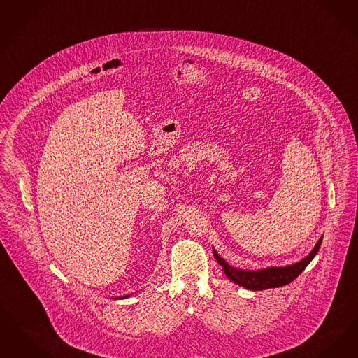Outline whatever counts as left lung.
<instances>
[{"label": "left lung", "instance_id": "obj_1", "mask_svg": "<svg viewBox=\"0 0 358 358\" xmlns=\"http://www.w3.org/2000/svg\"><path fill=\"white\" fill-rule=\"evenodd\" d=\"M321 243H322V237L317 241L312 252L296 264L285 265V266H269V268L257 269V271H243V269L230 266L229 264L221 257L215 249H213V255L217 262L222 266V271L230 281L249 290H264L269 287L287 285L293 280H296L301 273L305 271L309 262L315 258L321 246Z\"/></svg>", "mask_w": 358, "mask_h": 358}]
</instances>
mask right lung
<instances>
[{
  "instance_id": "add662e5",
  "label": "right lung",
  "mask_w": 358,
  "mask_h": 358,
  "mask_svg": "<svg viewBox=\"0 0 358 358\" xmlns=\"http://www.w3.org/2000/svg\"><path fill=\"white\" fill-rule=\"evenodd\" d=\"M127 297H128V296H127Z\"/></svg>"
}]
</instances>
